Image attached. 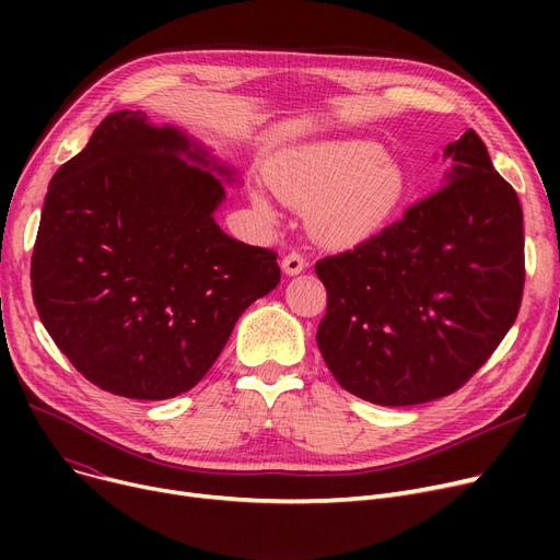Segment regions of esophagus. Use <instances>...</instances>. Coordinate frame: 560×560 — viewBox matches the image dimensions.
<instances>
[{
    "label": "esophagus",
    "instance_id": "obj_1",
    "mask_svg": "<svg viewBox=\"0 0 560 560\" xmlns=\"http://www.w3.org/2000/svg\"><path fill=\"white\" fill-rule=\"evenodd\" d=\"M306 258L300 254V252H290L288 256H283L281 260V270L288 275V277H295L300 272L306 270Z\"/></svg>",
    "mask_w": 560,
    "mask_h": 560
}]
</instances>
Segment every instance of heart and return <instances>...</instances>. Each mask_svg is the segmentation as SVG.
<instances>
[{
    "instance_id": "obj_1",
    "label": "heart",
    "mask_w": 560,
    "mask_h": 560,
    "mask_svg": "<svg viewBox=\"0 0 560 560\" xmlns=\"http://www.w3.org/2000/svg\"><path fill=\"white\" fill-rule=\"evenodd\" d=\"M275 192L313 206V229L338 247L359 245L384 229L406 192L404 167L368 140L315 142L285 152L272 174ZM260 209L268 199L256 195Z\"/></svg>"
}]
</instances>
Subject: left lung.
<instances>
[{"label": "left lung", "instance_id": "8db88e82", "mask_svg": "<svg viewBox=\"0 0 560 560\" xmlns=\"http://www.w3.org/2000/svg\"><path fill=\"white\" fill-rule=\"evenodd\" d=\"M443 186L351 252L317 260V347L338 384L378 406L458 390L504 340L524 288L522 206L467 129Z\"/></svg>", "mask_w": 560, "mask_h": 560}]
</instances>
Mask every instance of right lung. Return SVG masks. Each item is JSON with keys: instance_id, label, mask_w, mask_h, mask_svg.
Returning <instances> with one entry per match:
<instances>
[{"instance_id": "add662e5", "label": "right lung", "mask_w": 560, "mask_h": 560, "mask_svg": "<svg viewBox=\"0 0 560 560\" xmlns=\"http://www.w3.org/2000/svg\"><path fill=\"white\" fill-rule=\"evenodd\" d=\"M222 180L235 170L142 110L104 117L54 174L32 256L34 304L97 388L147 401L190 390L243 311L277 288V254L215 222Z\"/></svg>"}]
</instances>
